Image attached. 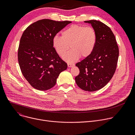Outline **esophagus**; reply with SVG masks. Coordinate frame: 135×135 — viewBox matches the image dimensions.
I'll list each match as a JSON object with an SVG mask.
<instances>
[{"mask_svg": "<svg viewBox=\"0 0 135 135\" xmlns=\"http://www.w3.org/2000/svg\"><path fill=\"white\" fill-rule=\"evenodd\" d=\"M67 65H68V67L69 68H71V67H73V66H74V64H69V63H68V64H67Z\"/></svg>", "mask_w": 135, "mask_h": 135, "instance_id": "obj_1", "label": "esophagus"}]
</instances>
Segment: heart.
Here are the masks:
<instances>
[{"label": "heart", "instance_id": "1", "mask_svg": "<svg viewBox=\"0 0 135 135\" xmlns=\"http://www.w3.org/2000/svg\"><path fill=\"white\" fill-rule=\"evenodd\" d=\"M62 37L55 36L53 39V46L57 53L63 59L73 62L80 57H86L93 52L97 42V35L93 28L80 25H73L64 30Z\"/></svg>", "mask_w": 135, "mask_h": 135}]
</instances>
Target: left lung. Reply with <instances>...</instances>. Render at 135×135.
Returning <instances> with one entry per match:
<instances>
[{"label": "left lung", "instance_id": "obj_1", "mask_svg": "<svg viewBox=\"0 0 135 135\" xmlns=\"http://www.w3.org/2000/svg\"><path fill=\"white\" fill-rule=\"evenodd\" d=\"M97 35V42L92 53L76 64L80 74L75 78L79 88L89 92L101 89L111 80L117 68L119 51L111 29L97 20L85 21Z\"/></svg>", "mask_w": 135, "mask_h": 135}]
</instances>
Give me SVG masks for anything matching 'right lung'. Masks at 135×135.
I'll use <instances>...</instances> for the list:
<instances>
[{
	"label": "right lung",
	"mask_w": 135,
	"mask_h": 135,
	"mask_svg": "<svg viewBox=\"0 0 135 135\" xmlns=\"http://www.w3.org/2000/svg\"><path fill=\"white\" fill-rule=\"evenodd\" d=\"M71 23L43 19L30 25L24 31L18 49V61L26 80L35 89L45 91L53 88L67 64L53 46L56 34Z\"/></svg>",
	"instance_id": "right-lung-1"
}]
</instances>
